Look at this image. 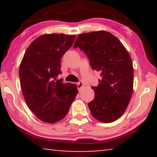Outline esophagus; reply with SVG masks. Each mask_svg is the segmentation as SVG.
Here are the masks:
<instances>
[{
	"mask_svg": "<svg viewBox=\"0 0 157 157\" xmlns=\"http://www.w3.org/2000/svg\"><path fill=\"white\" fill-rule=\"evenodd\" d=\"M78 90L79 91H80L81 90V89L82 88V87L84 86V84H83V82H82V81H79L78 84Z\"/></svg>",
	"mask_w": 157,
	"mask_h": 157,
	"instance_id": "esophagus-1",
	"label": "esophagus"
}]
</instances>
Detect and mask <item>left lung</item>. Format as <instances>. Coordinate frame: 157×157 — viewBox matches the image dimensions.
Masks as SVG:
<instances>
[{"instance_id":"left-lung-1","label":"left lung","mask_w":157,"mask_h":157,"mask_svg":"<svg viewBox=\"0 0 157 157\" xmlns=\"http://www.w3.org/2000/svg\"><path fill=\"white\" fill-rule=\"evenodd\" d=\"M87 55L91 68L101 79L91 88L94 99L88 105L91 115L102 123H111L123 115L132 98L134 68L131 57L120 40L107 31L78 35L73 48Z\"/></svg>"}]
</instances>
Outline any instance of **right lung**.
I'll return each instance as SVG.
<instances>
[{
    "instance_id": "right-lung-1",
    "label": "right lung",
    "mask_w": 157,
    "mask_h": 157,
    "mask_svg": "<svg viewBox=\"0 0 157 157\" xmlns=\"http://www.w3.org/2000/svg\"><path fill=\"white\" fill-rule=\"evenodd\" d=\"M76 35L46 34L32 42L21 61L19 77L23 97L39 120L55 123L68 113L78 91L73 84L58 79L61 59Z\"/></svg>"
}]
</instances>
